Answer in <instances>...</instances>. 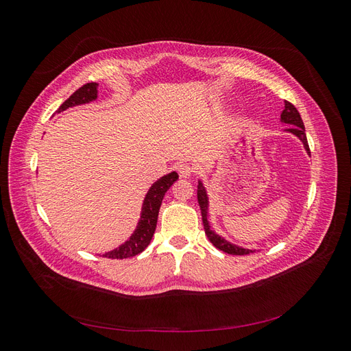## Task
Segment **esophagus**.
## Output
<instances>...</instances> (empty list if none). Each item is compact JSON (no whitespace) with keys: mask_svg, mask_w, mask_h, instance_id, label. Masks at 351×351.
I'll list each match as a JSON object with an SVG mask.
<instances>
[{"mask_svg":"<svg viewBox=\"0 0 351 351\" xmlns=\"http://www.w3.org/2000/svg\"><path fill=\"white\" fill-rule=\"evenodd\" d=\"M177 171H178V174H180V177H182V178H189V177L193 176L195 168L190 165V164L182 162V164L177 165Z\"/></svg>","mask_w":351,"mask_h":351,"instance_id":"34e87169","label":"esophagus"}]
</instances>
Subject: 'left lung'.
Segmentation results:
<instances>
[{"mask_svg":"<svg viewBox=\"0 0 351 351\" xmlns=\"http://www.w3.org/2000/svg\"><path fill=\"white\" fill-rule=\"evenodd\" d=\"M285 107L284 111L281 112V121L287 123V124H291L290 129H287V132L293 133L294 136L299 137V139L303 142L304 145V149L306 152L311 155V149H309V145H307V137L304 133V124L302 117L299 114V111L295 110L294 105L289 101H285ZM197 202H199V206H200V212H202V221H204V227H205V234L208 236L209 241L214 244V246L222 252H226L228 254H249L253 253L254 250L250 249H244V247H239L236 244H232L230 241H227L226 239H222L221 236H218L214 230H210L209 226V221H208V206H209V200H208V195H206V190L202 184V182L199 180V184H197Z\"/></svg>","mask_w":351,"mask_h":351,"instance_id":"obj_1","label":"left lung"}]
</instances>
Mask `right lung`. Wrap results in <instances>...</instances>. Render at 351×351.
I'll return each instance as SVG.
<instances>
[{
  "mask_svg": "<svg viewBox=\"0 0 351 351\" xmlns=\"http://www.w3.org/2000/svg\"><path fill=\"white\" fill-rule=\"evenodd\" d=\"M98 98V83H86L83 84L82 88H79L76 92H74L71 97L61 104V107L57 110V112L64 111L70 107H74V105H82V104H88L92 102ZM178 174L176 171L169 173L164 177H161L152 184L149 189V192L146 193V197L143 200V206H142V214L139 224H137L136 230L130 239L127 240L124 244H121L120 247H117L111 252L104 253V258H110V259H125V258H132L143 252L147 244L151 243L154 232L156 228V221H158V214H159V208H161L164 195L167 193V190L173 186L174 182H177Z\"/></svg>",
  "mask_w": 351,
  "mask_h": 351,
  "instance_id": "obj_1",
  "label": "right lung"
}]
</instances>
